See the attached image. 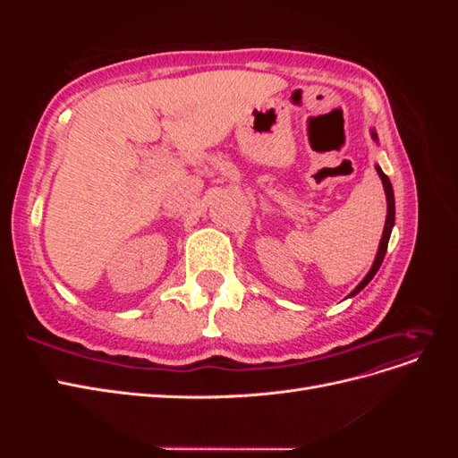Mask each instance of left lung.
<instances>
[{
    "label": "left lung",
    "mask_w": 458,
    "mask_h": 458,
    "mask_svg": "<svg viewBox=\"0 0 458 458\" xmlns=\"http://www.w3.org/2000/svg\"><path fill=\"white\" fill-rule=\"evenodd\" d=\"M370 137L374 141L378 143V135H377V131L374 130H370ZM374 168H377V172H378V175H380V179H382V185H384V192H386V202H387V214H386V224H384V231H382V239H380V244H378V252H377V258H374V261H372V266H370V269H369V273L365 275V279L359 283L352 293H350V296L348 298H352V296H355V294H359L361 293V290L370 283V279L374 275H377V271L380 269V266H382V259H384V256H386V250H387V242H390V234H392V229H394V225H395V199H394V189H392V183H390V179H387V175L382 172V168L380 165L377 164L374 165Z\"/></svg>",
    "instance_id": "left-lung-1"
}]
</instances>
